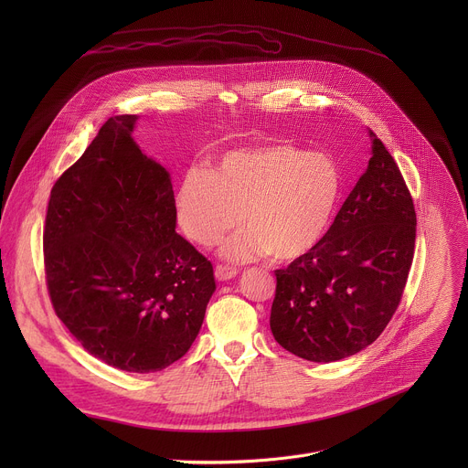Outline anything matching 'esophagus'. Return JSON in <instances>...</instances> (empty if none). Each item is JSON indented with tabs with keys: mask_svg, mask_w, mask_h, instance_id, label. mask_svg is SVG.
Segmentation results:
<instances>
[{
	"mask_svg": "<svg viewBox=\"0 0 468 468\" xmlns=\"http://www.w3.org/2000/svg\"><path fill=\"white\" fill-rule=\"evenodd\" d=\"M239 271L237 269H231V266H224V264H218L215 269V276L218 282H229L233 278H237Z\"/></svg>",
	"mask_w": 468,
	"mask_h": 468,
	"instance_id": "obj_1",
	"label": "esophagus"
}]
</instances>
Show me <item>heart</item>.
<instances>
[{"mask_svg": "<svg viewBox=\"0 0 468 468\" xmlns=\"http://www.w3.org/2000/svg\"><path fill=\"white\" fill-rule=\"evenodd\" d=\"M341 190L339 166L327 155L266 144L229 150L213 170H186L176 211L183 233L206 248L242 220L244 228L220 248L231 262L271 253L278 261H294L327 233Z\"/></svg>", "mask_w": 468, "mask_h": 468, "instance_id": "b5f03b06", "label": "heart"}]
</instances>
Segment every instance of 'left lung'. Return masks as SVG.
I'll return each mask as SVG.
<instances>
[{
	"mask_svg": "<svg viewBox=\"0 0 468 468\" xmlns=\"http://www.w3.org/2000/svg\"><path fill=\"white\" fill-rule=\"evenodd\" d=\"M372 157L324 239L276 271L274 339L291 354L341 361L370 346L402 298L417 215L385 144L367 129Z\"/></svg>",
	"mask_w": 468,
	"mask_h": 468,
	"instance_id": "8db88e82",
	"label": "left lung"
}]
</instances>
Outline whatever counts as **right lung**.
<instances>
[{
    "mask_svg": "<svg viewBox=\"0 0 468 468\" xmlns=\"http://www.w3.org/2000/svg\"><path fill=\"white\" fill-rule=\"evenodd\" d=\"M109 118L51 188L44 262L57 316L87 354L148 374L181 359L217 291L213 264L176 233L170 172Z\"/></svg>",
    "mask_w": 468,
    "mask_h": 468,
    "instance_id": "obj_1",
    "label": "right lung"
}]
</instances>
